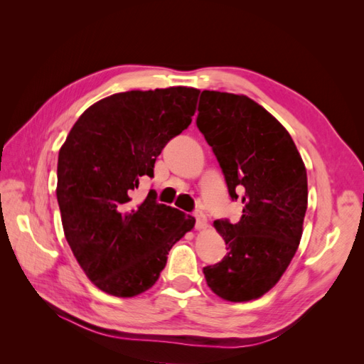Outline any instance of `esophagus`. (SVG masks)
Segmentation results:
<instances>
[{"label":"esophagus","instance_id":"esophagus-1","mask_svg":"<svg viewBox=\"0 0 364 364\" xmlns=\"http://www.w3.org/2000/svg\"><path fill=\"white\" fill-rule=\"evenodd\" d=\"M193 217L196 218V229H202V228H205L206 220H205V215H203L200 211H196V213L193 214Z\"/></svg>","mask_w":364,"mask_h":364}]
</instances>
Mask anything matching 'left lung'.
I'll list each match as a JSON object with an SVG mask.
<instances>
[{
	"label": "left lung",
	"mask_w": 364,
	"mask_h": 364,
	"mask_svg": "<svg viewBox=\"0 0 364 364\" xmlns=\"http://www.w3.org/2000/svg\"><path fill=\"white\" fill-rule=\"evenodd\" d=\"M196 124L211 146L238 223L215 220L228 253L203 267L206 282L230 302L257 299L279 281L302 237L308 186L302 158L287 130L246 95L200 94Z\"/></svg>",
	"instance_id": "obj_1"
}]
</instances>
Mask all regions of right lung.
Listing matches in <instances>:
<instances>
[{"label": "right lung", "instance_id": "1", "mask_svg": "<svg viewBox=\"0 0 364 364\" xmlns=\"http://www.w3.org/2000/svg\"><path fill=\"white\" fill-rule=\"evenodd\" d=\"M199 90L185 86L119 92L75 121L58 159V202L65 238L98 289L119 297L149 290L167 255L196 220L132 194L153 178L167 142L191 124Z\"/></svg>", "mask_w": 364, "mask_h": 364}]
</instances>
